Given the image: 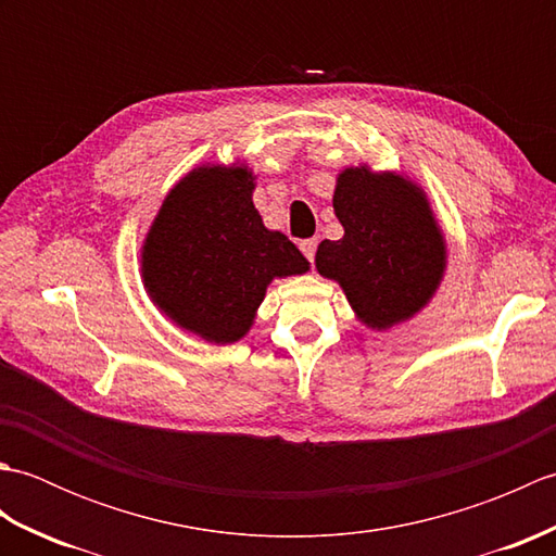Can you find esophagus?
<instances>
[{
    "instance_id": "esophagus-1",
    "label": "esophagus",
    "mask_w": 556,
    "mask_h": 556,
    "mask_svg": "<svg viewBox=\"0 0 556 556\" xmlns=\"http://www.w3.org/2000/svg\"><path fill=\"white\" fill-rule=\"evenodd\" d=\"M315 248H317V241L315 239H305V241H301V251H303V255L311 260L313 263V257H315Z\"/></svg>"
}]
</instances>
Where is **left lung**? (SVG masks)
I'll list each match as a JSON object with an SVG mask.
<instances>
[{"instance_id": "8db88e82", "label": "left lung", "mask_w": 556, "mask_h": 556, "mask_svg": "<svg viewBox=\"0 0 556 556\" xmlns=\"http://www.w3.org/2000/svg\"><path fill=\"white\" fill-rule=\"evenodd\" d=\"M332 205L344 239L317 245V271L339 281L358 320L377 332L418 315L446 269L444 233L422 188L361 164L341 169Z\"/></svg>"}]
</instances>
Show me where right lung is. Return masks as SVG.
Listing matches in <instances>:
<instances>
[{
	"instance_id": "obj_1",
	"label": "right lung",
	"mask_w": 556,
	"mask_h": 556,
	"mask_svg": "<svg viewBox=\"0 0 556 556\" xmlns=\"http://www.w3.org/2000/svg\"><path fill=\"white\" fill-rule=\"evenodd\" d=\"M243 162L200 164L164 198L140 248V277L162 315L210 344H233L253 327L271 279L311 263L253 205Z\"/></svg>"
}]
</instances>
